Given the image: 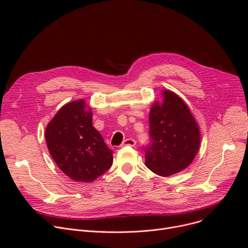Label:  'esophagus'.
<instances>
[{
	"label": "esophagus",
	"instance_id": "1",
	"mask_svg": "<svg viewBox=\"0 0 248 248\" xmlns=\"http://www.w3.org/2000/svg\"><path fill=\"white\" fill-rule=\"evenodd\" d=\"M125 146H129V147H135L136 146V140L133 139H126L123 141V144L121 145V147H125Z\"/></svg>",
	"mask_w": 248,
	"mask_h": 248
}]
</instances>
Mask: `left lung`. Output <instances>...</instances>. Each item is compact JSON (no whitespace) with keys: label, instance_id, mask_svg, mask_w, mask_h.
I'll return each instance as SVG.
<instances>
[{"label":"left lung","instance_id":"left-lung-1","mask_svg":"<svg viewBox=\"0 0 248 248\" xmlns=\"http://www.w3.org/2000/svg\"><path fill=\"white\" fill-rule=\"evenodd\" d=\"M163 102L155 101L150 111V142L142 147L146 166L168 177L186 169L200 147L199 126L187 104L170 90L163 91Z\"/></svg>","mask_w":248,"mask_h":248}]
</instances>
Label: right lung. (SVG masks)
Segmentation results:
<instances>
[{
	"label": "right lung",
	"mask_w": 248,
	"mask_h": 248,
	"mask_svg": "<svg viewBox=\"0 0 248 248\" xmlns=\"http://www.w3.org/2000/svg\"><path fill=\"white\" fill-rule=\"evenodd\" d=\"M51 157L74 181L89 183L112 165L113 152L93 125V111L83 99L63 106L45 131Z\"/></svg>",
	"instance_id": "add662e5"
}]
</instances>
